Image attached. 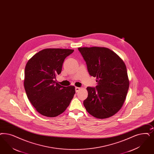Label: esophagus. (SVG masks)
Returning a JSON list of instances; mask_svg holds the SVG:
<instances>
[{"instance_id": "obj_1", "label": "esophagus", "mask_w": 154, "mask_h": 154, "mask_svg": "<svg viewBox=\"0 0 154 154\" xmlns=\"http://www.w3.org/2000/svg\"><path fill=\"white\" fill-rule=\"evenodd\" d=\"M75 91H76V92H78V91H80L81 88H79V87H75Z\"/></svg>"}]
</instances>
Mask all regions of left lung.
<instances>
[{
	"label": "left lung",
	"mask_w": 154,
	"mask_h": 154,
	"mask_svg": "<svg viewBox=\"0 0 154 154\" xmlns=\"http://www.w3.org/2000/svg\"><path fill=\"white\" fill-rule=\"evenodd\" d=\"M87 64L90 75L96 77L97 85L88 87L84 101L86 111L92 116L105 119L120 110L126 100L129 80L122 58L105 47L78 48Z\"/></svg>",
	"instance_id": "left-lung-1"
}]
</instances>
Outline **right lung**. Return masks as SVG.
Listing matches in <instances>:
<instances>
[{
    "mask_svg": "<svg viewBox=\"0 0 154 154\" xmlns=\"http://www.w3.org/2000/svg\"><path fill=\"white\" fill-rule=\"evenodd\" d=\"M73 49L47 48L33 55L26 65L24 86L27 97L44 116H58L66 109L75 93L74 86L56 82L64 60Z\"/></svg>",
    "mask_w": 154,
    "mask_h": 154,
    "instance_id": "1",
    "label": "right lung"
}]
</instances>
